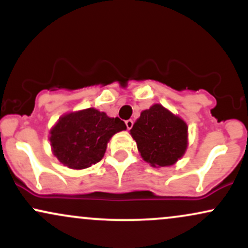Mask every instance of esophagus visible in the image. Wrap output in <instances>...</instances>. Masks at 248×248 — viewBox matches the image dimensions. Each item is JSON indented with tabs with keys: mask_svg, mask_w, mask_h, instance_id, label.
Segmentation results:
<instances>
[{
	"mask_svg": "<svg viewBox=\"0 0 248 248\" xmlns=\"http://www.w3.org/2000/svg\"><path fill=\"white\" fill-rule=\"evenodd\" d=\"M124 124H126V127H127V129H130V128L133 127L134 122H133L132 120H126V121H124Z\"/></svg>",
	"mask_w": 248,
	"mask_h": 248,
	"instance_id": "obj_1",
	"label": "esophagus"
}]
</instances>
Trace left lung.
Returning <instances> with one entry per match:
<instances>
[{"label": "left lung", "instance_id": "left-lung-1", "mask_svg": "<svg viewBox=\"0 0 248 248\" xmlns=\"http://www.w3.org/2000/svg\"><path fill=\"white\" fill-rule=\"evenodd\" d=\"M130 134L143 160L153 167L171 166L187 146L186 122L158 104L141 113Z\"/></svg>", "mask_w": 248, "mask_h": 248}]
</instances>
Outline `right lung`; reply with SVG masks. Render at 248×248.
Listing matches in <instances>:
<instances>
[{
    "label": "right lung",
    "mask_w": 248,
    "mask_h": 248,
    "mask_svg": "<svg viewBox=\"0 0 248 248\" xmlns=\"http://www.w3.org/2000/svg\"><path fill=\"white\" fill-rule=\"evenodd\" d=\"M119 118H108L94 108L62 116L50 132L53 154L71 169H85L104 157L107 142L126 129Z\"/></svg>",
    "instance_id": "add662e5"
}]
</instances>
